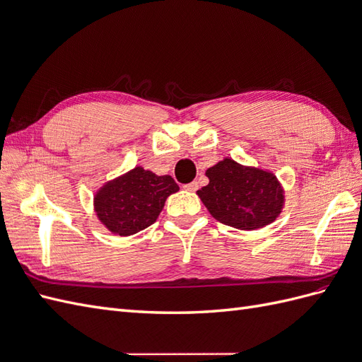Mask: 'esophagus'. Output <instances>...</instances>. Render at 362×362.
Here are the masks:
<instances>
[{
  "mask_svg": "<svg viewBox=\"0 0 362 362\" xmlns=\"http://www.w3.org/2000/svg\"><path fill=\"white\" fill-rule=\"evenodd\" d=\"M198 187H199V184L196 182V181H193V182L185 184V185H184V190H187V192H196V190H198Z\"/></svg>",
  "mask_w": 362,
  "mask_h": 362,
  "instance_id": "1",
  "label": "esophagus"
}]
</instances>
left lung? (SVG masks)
<instances>
[{
  "label": "left lung",
  "mask_w": 362,
  "mask_h": 362,
  "mask_svg": "<svg viewBox=\"0 0 362 362\" xmlns=\"http://www.w3.org/2000/svg\"><path fill=\"white\" fill-rule=\"evenodd\" d=\"M205 175L210 180L198 196L210 214L223 225L254 231L275 222L286 204V190L276 175L245 166L225 157Z\"/></svg>",
  "instance_id": "left-lung-1"
}]
</instances>
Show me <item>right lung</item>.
Wrapping results in <instances>:
<instances>
[{"label": "right lung", "mask_w": 362, "mask_h": 362, "mask_svg": "<svg viewBox=\"0 0 362 362\" xmlns=\"http://www.w3.org/2000/svg\"><path fill=\"white\" fill-rule=\"evenodd\" d=\"M178 190L170 175H157L136 166L96 190L93 210L112 234L128 237L154 223L164 202Z\"/></svg>", "instance_id": "right-lung-1"}]
</instances>
